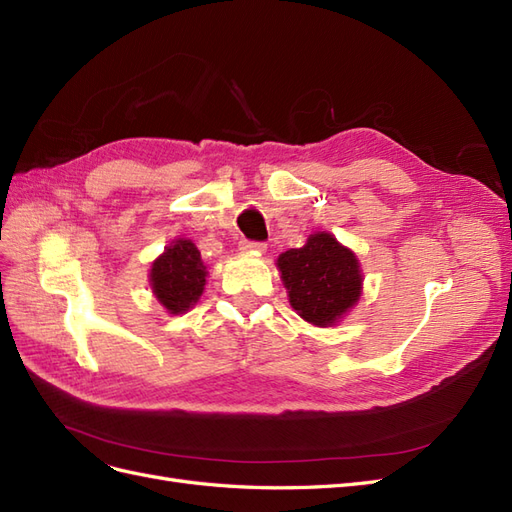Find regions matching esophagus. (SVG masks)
<instances>
[{
    "label": "esophagus",
    "instance_id": "34e87169",
    "mask_svg": "<svg viewBox=\"0 0 512 512\" xmlns=\"http://www.w3.org/2000/svg\"><path fill=\"white\" fill-rule=\"evenodd\" d=\"M239 250H243V252H265L267 245L262 243V241H247V239H243L239 243Z\"/></svg>",
    "mask_w": 512,
    "mask_h": 512
}]
</instances>
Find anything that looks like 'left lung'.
Returning a JSON list of instances; mask_svg holds the SVG:
<instances>
[{
	"instance_id": "8db88e82",
	"label": "left lung",
	"mask_w": 512,
	"mask_h": 512,
	"mask_svg": "<svg viewBox=\"0 0 512 512\" xmlns=\"http://www.w3.org/2000/svg\"><path fill=\"white\" fill-rule=\"evenodd\" d=\"M294 312L316 327H331L356 305L363 273L356 256L329 232L309 235L307 243L277 258Z\"/></svg>"
}]
</instances>
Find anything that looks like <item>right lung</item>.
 Wrapping results in <instances>:
<instances>
[{
	"label": "right lung",
	"instance_id": "1",
	"mask_svg": "<svg viewBox=\"0 0 512 512\" xmlns=\"http://www.w3.org/2000/svg\"><path fill=\"white\" fill-rule=\"evenodd\" d=\"M205 277L207 267L200 260L198 247L190 239H177L153 260L149 282L168 314H185L203 294Z\"/></svg>",
	"mask_w": 512,
	"mask_h": 512
}]
</instances>
